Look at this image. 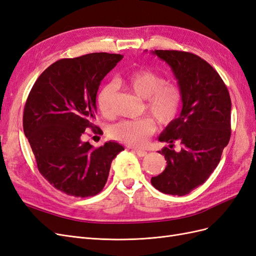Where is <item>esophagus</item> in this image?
I'll use <instances>...</instances> for the list:
<instances>
[{
	"label": "esophagus",
	"instance_id": "obj_1",
	"mask_svg": "<svg viewBox=\"0 0 256 256\" xmlns=\"http://www.w3.org/2000/svg\"><path fill=\"white\" fill-rule=\"evenodd\" d=\"M134 152L138 154V157H145L147 154V152L144 150H134Z\"/></svg>",
	"mask_w": 256,
	"mask_h": 256
}]
</instances>
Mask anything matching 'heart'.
<instances>
[{"instance_id": "b5f03b06", "label": "heart", "mask_w": 256, "mask_h": 256, "mask_svg": "<svg viewBox=\"0 0 256 256\" xmlns=\"http://www.w3.org/2000/svg\"><path fill=\"white\" fill-rule=\"evenodd\" d=\"M138 98L145 99L146 112L161 125H168L176 118L182 102V92L175 82L164 81L162 76L150 70H136L120 80ZM116 88L106 83L97 95V106L104 115L114 114V99ZM156 125L150 118L125 120L115 124L110 129V136L116 141L131 146H142L147 142Z\"/></svg>"}]
</instances>
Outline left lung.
<instances>
[{
    "mask_svg": "<svg viewBox=\"0 0 256 256\" xmlns=\"http://www.w3.org/2000/svg\"><path fill=\"white\" fill-rule=\"evenodd\" d=\"M152 53L172 68L182 109L158 138L170 144L159 150L168 166L150 182L162 193L182 196L203 184L219 164L230 138V97L219 74L196 54L177 50ZM176 140L182 145L180 152L172 150Z\"/></svg>",
    "mask_w": 256,
    "mask_h": 256,
    "instance_id": "8db88e82",
    "label": "left lung"
}]
</instances>
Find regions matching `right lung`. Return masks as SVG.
I'll return each instance as SVG.
<instances>
[{"label": "right lung", "mask_w": 256, "mask_h": 256, "mask_svg": "<svg viewBox=\"0 0 256 256\" xmlns=\"http://www.w3.org/2000/svg\"><path fill=\"white\" fill-rule=\"evenodd\" d=\"M124 56L90 53L62 58L38 76L26 99L23 130L38 171L54 188L76 198L96 196L108 180L112 160L124 147L109 141L94 148L84 131L98 129L99 85Z\"/></svg>", "instance_id": "1"}]
</instances>
